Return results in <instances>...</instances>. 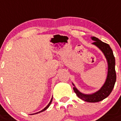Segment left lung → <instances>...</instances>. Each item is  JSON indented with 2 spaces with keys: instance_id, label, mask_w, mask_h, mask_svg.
Masks as SVG:
<instances>
[{
  "instance_id": "left-lung-1",
  "label": "left lung",
  "mask_w": 121,
  "mask_h": 121,
  "mask_svg": "<svg viewBox=\"0 0 121 121\" xmlns=\"http://www.w3.org/2000/svg\"><path fill=\"white\" fill-rule=\"evenodd\" d=\"M91 38L93 41V45L97 47L100 50L103 52L108 62V74L105 83L101 88L98 91L93 94H84L81 93L75 87L74 84L73 90L76 93L78 97L84 101L88 103H97L106 98L112 91L114 84L116 81V73L115 70V58L113 52L108 44L104 43L98 38L95 37H91Z\"/></svg>"
}]
</instances>
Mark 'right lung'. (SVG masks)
Here are the masks:
<instances>
[{"mask_svg": "<svg viewBox=\"0 0 121 121\" xmlns=\"http://www.w3.org/2000/svg\"><path fill=\"white\" fill-rule=\"evenodd\" d=\"M52 99H53V98H52V99H51V101H50V103H48V104L47 105V106L45 107V108L43 109H42V111H39V112H37V113H35V114H38V113H40V112H43V111H45V110L46 109H47L48 108V107L50 106V104H51V103H52Z\"/></svg>", "mask_w": 121, "mask_h": 121, "instance_id": "add662e5", "label": "right lung"}]
</instances>
